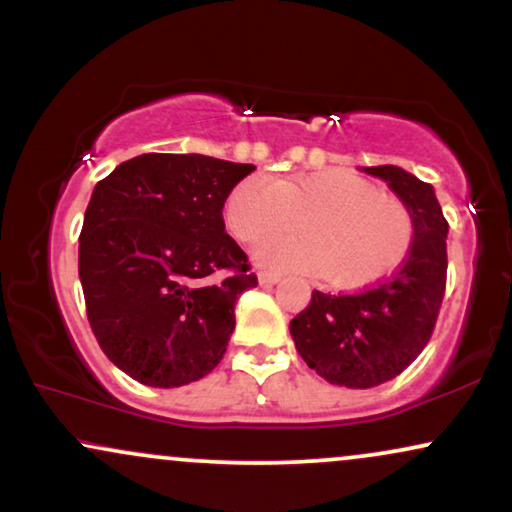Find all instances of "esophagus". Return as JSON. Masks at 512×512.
Segmentation results:
<instances>
[{
  "instance_id": "34e87169",
  "label": "esophagus",
  "mask_w": 512,
  "mask_h": 512,
  "mask_svg": "<svg viewBox=\"0 0 512 512\" xmlns=\"http://www.w3.org/2000/svg\"><path fill=\"white\" fill-rule=\"evenodd\" d=\"M257 278H260L262 286H274V283L281 281V276L274 274V271H260V274H257Z\"/></svg>"
}]
</instances>
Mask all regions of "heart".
I'll return each mask as SVG.
<instances>
[{
  "label": "heart",
  "mask_w": 512,
  "mask_h": 512,
  "mask_svg": "<svg viewBox=\"0 0 512 512\" xmlns=\"http://www.w3.org/2000/svg\"><path fill=\"white\" fill-rule=\"evenodd\" d=\"M302 234L271 238L257 248L269 269L321 274L328 286L361 288L404 262L413 243V217L399 198L380 193L349 170L302 177L238 181L224 200L226 231L255 245L295 226Z\"/></svg>",
  "instance_id": "1"
}]
</instances>
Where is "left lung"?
<instances>
[{"label": "left lung", "instance_id": "left-lung-1", "mask_svg": "<svg viewBox=\"0 0 512 512\" xmlns=\"http://www.w3.org/2000/svg\"><path fill=\"white\" fill-rule=\"evenodd\" d=\"M387 181L413 217V243L399 269L357 293L314 290L290 321L297 352L333 385H383L409 368L432 338L446 288V219L435 191L401 167H364Z\"/></svg>", "mask_w": 512, "mask_h": 512}]
</instances>
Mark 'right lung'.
Returning <instances> with one entry per match:
<instances>
[{"instance_id":"1","label":"right lung","mask_w":512,"mask_h":512,"mask_svg":"<svg viewBox=\"0 0 512 512\" xmlns=\"http://www.w3.org/2000/svg\"><path fill=\"white\" fill-rule=\"evenodd\" d=\"M255 165L146 153L94 186L80 234L87 319L103 354L151 387L189 385L222 361L248 255L224 200Z\"/></svg>"}]
</instances>
